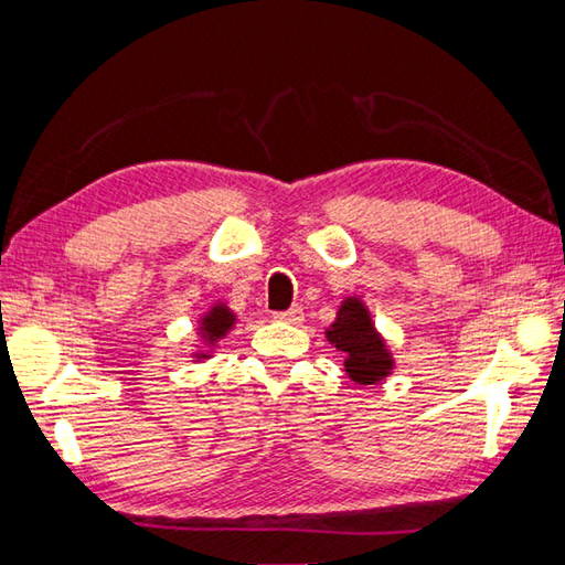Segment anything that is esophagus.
Instances as JSON below:
<instances>
[{
  "label": "esophagus",
  "instance_id": "34e87169",
  "mask_svg": "<svg viewBox=\"0 0 565 565\" xmlns=\"http://www.w3.org/2000/svg\"><path fill=\"white\" fill-rule=\"evenodd\" d=\"M274 320H281V322H301L303 320V308H298V306H294V308H289V310H276L274 313Z\"/></svg>",
  "mask_w": 565,
  "mask_h": 565
}]
</instances>
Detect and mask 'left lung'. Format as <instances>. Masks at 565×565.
Listing matches in <instances>:
<instances>
[{
	"mask_svg": "<svg viewBox=\"0 0 565 565\" xmlns=\"http://www.w3.org/2000/svg\"><path fill=\"white\" fill-rule=\"evenodd\" d=\"M328 340L344 352V366L352 381L371 386L391 371V356L376 334L366 308L350 298L328 330Z\"/></svg>",
	"mask_w": 565,
	"mask_h": 565,
	"instance_id": "obj_1",
	"label": "left lung"
}]
</instances>
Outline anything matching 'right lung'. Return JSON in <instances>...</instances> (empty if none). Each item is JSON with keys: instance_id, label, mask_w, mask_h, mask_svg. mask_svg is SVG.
Returning <instances> with one entry per match:
<instances>
[{"instance_id": "1", "label": "right lung", "mask_w": 565, "mask_h": 565, "mask_svg": "<svg viewBox=\"0 0 565 565\" xmlns=\"http://www.w3.org/2000/svg\"><path fill=\"white\" fill-rule=\"evenodd\" d=\"M233 326V313L231 310H227L225 306H215L211 313L203 318V322H201V328H203V338H209V340H218V338H223V334L227 332V328Z\"/></svg>"}]
</instances>
